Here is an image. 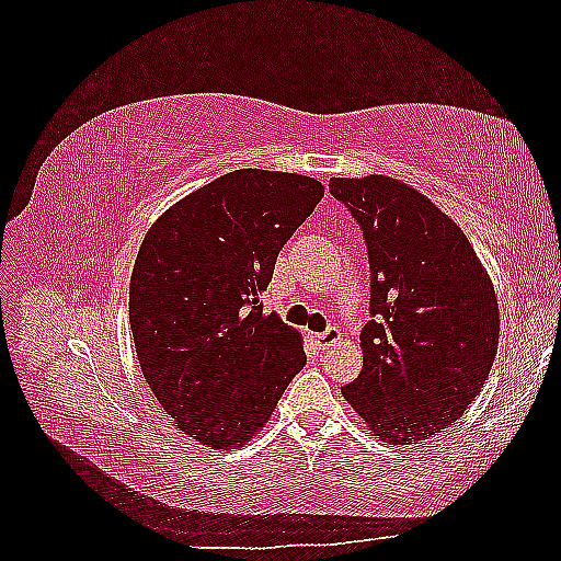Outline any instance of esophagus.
<instances>
[{"label": "esophagus", "instance_id": "esophagus-1", "mask_svg": "<svg viewBox=\"0 0 561 561\" xmlns=\"http://www.w3.org/2000/svg\"><path fill=\"white\" fill-rule=\"evenodd\" d=\"M339 339H342V332H339L336 328H328L325 332H320V334H316V342H318V346H322V348H328V346H332V344H336Z\"/></svg>", "mask_w": 561, "mask_h": 561}]
</instances>
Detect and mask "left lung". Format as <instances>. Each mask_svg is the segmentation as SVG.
I'll return each instance as SVG.
<instances>
[{"label": "left lung", "mask_w": 561, "mask_h": 561, "mask_svg": "<svg viewBox=\"0 0 561 561\" xmlns=\"http://www.w3.org/2000/svg\"><path fill=\"white\" fill-rule=\"evenodd\" d=\"M330 194L363 229L369 313L363 369L342 388L369 431L416 445L478 398L499 348V304L456 222L386 175L332 178Z\"/></svg>", "instance_id": "1"}]
</instances>
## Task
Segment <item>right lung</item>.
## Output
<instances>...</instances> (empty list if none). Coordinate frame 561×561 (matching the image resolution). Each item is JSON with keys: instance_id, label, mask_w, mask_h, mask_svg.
Segmentation results:
<instances>
[{"instance_id": "obj_1", "label": "right lung", "mask_w": 561, "mask_h": 561, "mask_svg": "<svg viewBox=\"0 0 561 561\" xmlns=\"http://www.w3.org/2000/svg\"><path fill=\"white\" fill-rule=\"evenodd\" d=\"M322 192L313 178L243 168L145 236L128 301L135 351L163 410L201 445L248 443L307 365L299 332L264 316L260 295Z\"/></svg>"}]
</instances>
